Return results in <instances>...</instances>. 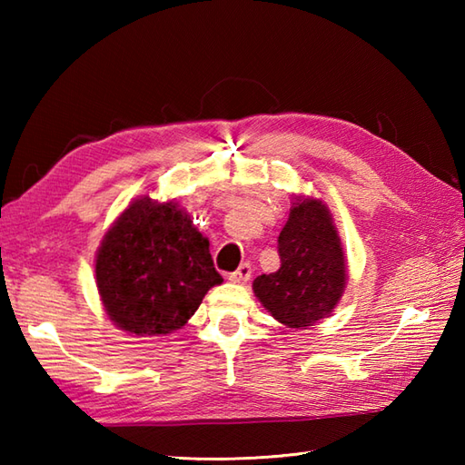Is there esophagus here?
<instances>
[{
	"mask_svg": "<svg viewBox=\"0 0 465 465\" xmlns=\"http://www.w3.org/2000/svg\"><path fill=\"white\" fill-rule=\"evenodd\" d=\"M252 278V265L250 263H242L238 270L230 273V282L233 283H245Z\"/></svg>",
	"mask_w": 465,
	"mask_h": 465,
	"instance_id": "obj_1",
	"label": "esophagus"
}]
</instances>
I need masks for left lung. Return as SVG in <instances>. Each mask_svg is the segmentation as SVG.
<instances>
[{"instance_id": "8db88e82", "label": "left lung", "mask_w": 465, "mask_h": 465, "mask_svg": "<svg viewBox=\"0 0 465 465\" xmlns=\"http://www.w3.org/2000/svg\"><path fill=\"white\" fill-rule=\"evenodd\" d=\"M280 270L253 280V293L273 320L292 330L330 318L348 285V260L330 207L293 193L280 232Z\"/></svg>"}]
</instances>
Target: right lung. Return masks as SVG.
<instances>
[{
  "mask_svg": "<svg viewBox=\"0 0 465 465\" xmlns=\"http://www.w3.org/2000/svg\"><path fill=\"white\" fill-rule=\"evenodd\" d=\"M222 282L210 240L175 200L137 197L117 215L95 253L105 315L135 338L182 330Z\"/></svg>",
  "mask_w": 465,
  "mask_h": 465,
  "instance_id": "1",
  "label": "right lung"
}]
</instances>
